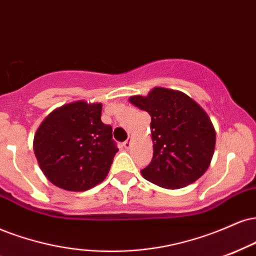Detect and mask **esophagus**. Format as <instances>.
<instances>
[{
    "label": "esophagus",
    "mask_w": 256,
    "mask_h": 256,
    "mask_svg": "<svg viewBox=\"0 0 256 256\" xmlns=\"http://www.w3.org/2000/svg\"><path fill=\"white\" fill-rule=\"evenodd\" d=\"M122 146H124L125 149H128V148L131 146V140H126L124 143H122Z\"/></svg>",
    "instance_id": "1"
}]
</instances>
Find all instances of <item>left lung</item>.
<instances>
[{"label":"left lung","instance_id":"left-lung-1","mask_svg":"<svg viewBox=\"0 0 256 256\" xmlns=\"http://www.w3.org/2000/svg\"><path fill=\"white\" fill-rule=\"evenodd\" d=\"M128 100L152 116L154 155L140 170L143 178L168 190L198 180L208 170L216 146V131L202 107L182 92L162 87Z\"/></svg>","mask_w":256,"mask_h":256}]
</instances>
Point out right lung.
<instances>
[{"label": "right lung", "mask_w": 256, "mask_h": 256, "mask_svg": "<svg viewBox=\"0 0 256 256\" xmlns=\"http://www.w3.org/2000/svg\"><path fill=\"white\" fill-rule=\"evenodd\" d=\"M101 102L78 100L54 110L33 140L36 161L48 180L83 192L102 182L118 148L112 128L101 122Z\"/></svg>", "instance_id": "right-lung-1"}]
</instances>
